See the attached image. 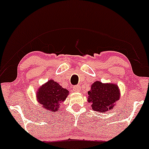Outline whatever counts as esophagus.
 Returning <instances> with one entry per match:
<instances>
[{
	"instance_id": "obj_1",
	"label": "esophagus",
	"mask_w": 149,
	"mask_h": 149,
	"mask_svg": "<svg viewBox=\"0 0 149 149\" xmlns=\"http://www.w3.org/2000/svg\"><path fill=\"white\" fill-rule=\"evenodd\" d=\"M73 91H76V92H80L81 91V88L80 86L79 85H75L73 86Z\"/></svg>"
}]
</instances>
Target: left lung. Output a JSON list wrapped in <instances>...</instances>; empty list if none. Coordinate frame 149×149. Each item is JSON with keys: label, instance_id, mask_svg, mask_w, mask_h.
Masks as SVG:
<instances>
[{"label": "left lung", "instance_id": "left-lung-1", "mask_svg": "<svg viewBox=\"0 0 149 149\" xmlns=\"http://www.w3.org/2000/svg\"><path fill=\"white\" fill-rule=\"evenodd\" d=\"M88 94V102L91 104L93 110L101 113H106L112 109L115 102L120 98L118 86L113 84H102L99 81L92 84Z\"/></svg>", "mask_w": 149, "mask_h": 149}]
</instances>
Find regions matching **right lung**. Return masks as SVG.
<instances>
[{
    "label": "right lung",
    "mask_w": 149,
    "mask_h": 149,
    "mask_svg": "<svg viewBox=\"0 0 149 149\" xmlns=\"http://www.w3.org/2000/svg\"><path fill=\"white\" fill-rule=\"evenodd\" d=\"M68 93L66 88H63L55 81L51 80L39 88L37 98L47 111L55 112L58 110L62 102L67 98Z\"/></svg>",
    "instance_id": "obj_1"
}]
</instances>
